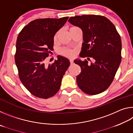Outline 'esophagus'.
<instances>
[{
  "label": "esophagus",
  "instance_id": "obj_1",
  "mask_svg": "<svg viewBox=\"0 0 133 133\" xmlns=\"http://www.w3.org/2000/svg\"><path fill=\"white\" fill-rule=\"evenodd\" d=\"M70 64H73V60H72V59H70Z\"/></svg>",
  "mask_w": 133,
  "mask_h": 133
}]
</instances>
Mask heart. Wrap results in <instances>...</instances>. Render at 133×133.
<instances>
[{
	"label": "heart",
	"instance_id": "heart-1",
	"mask_svg": "<svg viewBox=\"0 0 133 133\" xmlns=\"http://www.w3.org/2000/svg\"><path fill=\"white\" fill-rule=\"evenodd\" d=\"M74 28H75V27H73V28H71L70 29H73ZM57 34H56L55 36V37H54V39L56 40V39H57ZM61 53L63 54V55L67 56H71L72 55H73V51H72L70 50H69V49H62Z\"/></svg>",
	"mask_w": 133,
	"mask_h": 133
}]
</instances>
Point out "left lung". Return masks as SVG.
I'll list each match as a JSON object with an SVG mask.
<instances>
[{
    "label": "left lung",
    "mask_w": 133,
    "mask_h": 133,
    "mask_svg": "<svg viewBox=\"0 0 133 133\" xmlns=\"http://www.w3.org/2000/svg\"><path fill=\"white\" fill-rule=\"evenodd\" d=\"M68 21L83 31L80 57L94 59L90 64L87 60L74 61L81 67L76 77L78 86L90 95L102 93L111 84L121 63L120 36L112 22L103 16H76Z\"/></svg>",
    "instance_id": "obj_1"
}]
</instances>
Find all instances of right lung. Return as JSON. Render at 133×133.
I'll return each instance as SVG.
<instances>
[{
	"mask_svg": "<svg viewBox=\"0 0 133 133\" xmlns=\"http://www.w3.org/2000/svg\"><path fill=\"white\" fill-rule=\"evenodd\" d=\"M68 18L36 19L18 35L15 59L19 77L27 90L37 97L48 98L57 93L70 64L61 56L51 64H44L53 49L54 36Z\"/></svg>",
	"mask_w": 133,
	"mask_h": 133,
	"instance_id": "right-lung-1",
	"label": "right lung"
}]
</instances>
